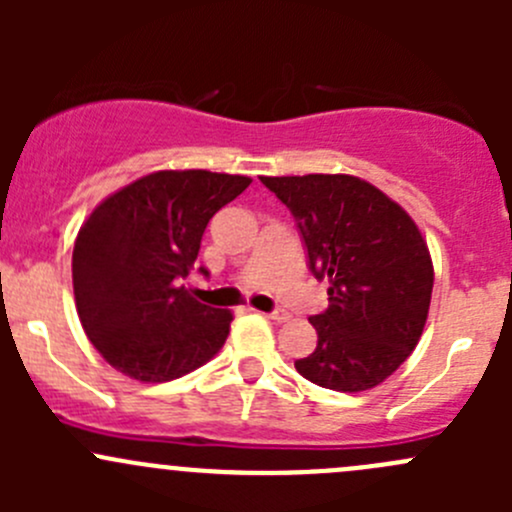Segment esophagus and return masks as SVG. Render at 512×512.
I'll use <instances>...</instances> for the list:
<instances>
[{
    "instance_id": "1",
    "label": "esophagus",
    "mask_w": 512,
    "mask_h": 512,
    "mask_svg": "<svg viewBox=\"0 0 512 512\" xmlns=\"http://www.w3.org/2000/svg\"><path fill=\"white\" fill-rule=\"evenodd\" d=\"M267 319H272V322H287L289 319V314L285 312V309H277V312H270V314H265Z\"/></svg>"
}]
</instances>
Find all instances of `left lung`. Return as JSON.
Wrapping results in <instances>:
<instances>
[{
  "label": "left lung",
  "mask_w": 512,
  "mask_h": 512,
  "mask_svg": "<svg viewBox=\"0 0 512 512\" xmlns=\"http://www.w3.org/2000/svg\"><path fill=\"white\" fill-rule=\"evenodd\" d=\"M297 220L329 307L309 322L317 349L294 361L312 384L366 391L414 352L428 317L433 262L411 215L356 175L260 178Z\"/></svg>",
  "instance_id": "left-lung-1"
}]
</instances>
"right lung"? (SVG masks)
<instances>
[{
    "mask_svg": "<svg viewBox=\"0 0 512 512\" xmlns=\"http://www.w3.org/2000/svg\"><path fill=\"white\" fill-rule=\"evenodd\" d=\"M250 183L247 175L158 170L108 195L81 225L71 260L76 312L113 369L163 384L223 349L232 312L198 302L183 280L210 218Z\"/></svg>",
    "mask_w": 512,
    "mask_h": 512,
    "instance_id": "obj_1",
    "label": "right lung"
}]
</instances>
